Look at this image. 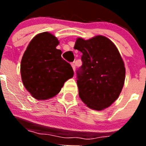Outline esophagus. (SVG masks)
Masks as SVG:
<instances>
[{"label":"esophagus","instance_id":"obj_1","mask_svg":"<svg viewBox=\"0 0 146 146\" xmlns=\"http://www.w3.org/2000/svg\"><path fill=\"white\" fill-rule=\"evenodd\" d=\"M72 69H73V70H74V72H75L76 66H75V64H74V63H72Z\"/></svg>","mask_w":146,"mask_h":146}]
</instances>
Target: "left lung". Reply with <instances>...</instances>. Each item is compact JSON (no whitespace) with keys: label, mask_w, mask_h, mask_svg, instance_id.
Returning a JSON list of instances; mask_svg holds the SVG:
<instances>
[{"label":"left lung","mask_w":146,"mask_h":146,"mask_svg":"<svg viewBox=\"0 0 146 146\" xmlns=\"http://www.w3.org/2000/svg\"><path fill=\"white\" fill-rule=\"evenodd\" d=\"M74 49L82 53V64L77 71L80 98L91 109L108 108L124 84L126 71L118 49L103 36L88 40L78 38Z\"/></svg>","instance_id":"8db88e82"}]
</instances>
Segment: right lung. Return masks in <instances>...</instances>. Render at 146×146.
Segmentation results:
<instances>
[{
  "instance_id": "right-lung-1",
  "label": "right lung",
  "mask_w": 146,
  "mask_h": 146,
  "mask_svg": "<svg viewBox=\"0 0 146 146\" xmlns=\"http://www.w3.org/2000/svg\"><path fill=\"white\" fill-rule=\"evenodd\" d=\"M57 38L47 32L36 35L28 44L20 65L22 80L32 96L38 100L52 98L74 75L68 62L56 49Z\"/></svg>"
}]
</instances>
